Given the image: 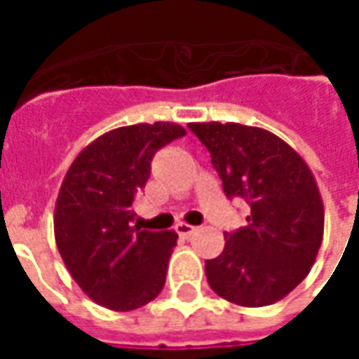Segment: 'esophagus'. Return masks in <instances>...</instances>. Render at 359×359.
<instances>
[{
	"mask_svg": "<svg viewBox=\"0 0 359 359\" xmlns=\"http://www.w3.org/2000/svg\"><path fill=\"white\" fill-rule=\"evenodd\" d=\"M194 226L188 225V223H177L175 225V233L179 234V236H182V238H188L190 234H194Z\"/></svg>",
	"mask_w": 359,
	"mask_h": 359,
	"instance_id": "esophagus-1",
	"label": "esophagus"
}]
</instances>
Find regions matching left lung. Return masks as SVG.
Masks as SVG:
<instances>
[{"label": "left lung", "mask_w": 359, "mask_h": 359, "mask_svg": "<svg viewBox=\"0 0 359 359\" xmlns=\"http://www.w3.org/2000/svg\"><path fill=\"white\" fill-rule=\"evenodd\" d=\"M210 151L229 200L250 205L248 225L225 233L205 275L221 298L262 308L306 278L323 241V202L306 161L269 130L238 123H190Z\"/></svg>", "instance_id": "obj_1"}]
</instances>
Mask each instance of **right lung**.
I'll list each match as a JSON object with an SVG mask.
<instances>
[{
	"label": "right lung",
	"instance_id": "obj_1",
	"mask_svg": "<svg viewBox=\"0 0 359 359\" xmlns=\"http://www.w3.org/2000/svg\"><path fill=\"white\" fill-rule=\"evenodd\" d=\"M184 134L175 123L121 126L86 146L67 171L53 215L55 242L95 304L130 311L161 292L179 236L133 226V203L157 149Z\"/></svg>",
	"mask_w": 359,
	"mask_h": 359
}]
</instances>
